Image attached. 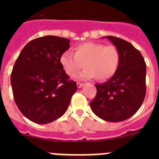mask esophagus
Wrapping results in <instances>:
<instances>
[{"instance_id":"1","label":"esophagus","mask_w":159,"mask_h":159,"mask_svg":"<svg viewBox=\"0 0 159 159\" xmlns=\"http://www.w3.org/2000/svg\"><path fill=\"white\" fill-rule=\"evenodd\" d=\"M84 85V84H82V83H77V87H78V88H82Z\"/></svg>"}]
</instances>
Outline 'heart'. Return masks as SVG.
<instances>
[{
	"label": "heart",
	"instance_id": "b5f03b06",
	"mask_svg": "<svg viewBox=\"0 0 159 159\" xmlns=\"http://www.w3.org/2000/svg\"><path fill=\"white\" fill-rule=\"evenodd\" d=\"M60 62L68 76H74L83 67L85 69L78 75L80 80L96 78L104 81L113 76L119 64V53L113 45L86 42L75 46L74 55L65 52Z\"/></svg>",
	"mask_w": 159,
	"mask_h": 159
}]
</instances>
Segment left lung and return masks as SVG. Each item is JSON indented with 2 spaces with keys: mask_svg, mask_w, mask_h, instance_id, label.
<instances>
[{
  "mask_svg": "<svg viewBox=\"0 0 159 159\" xmlns=\"http://www.w3.org/2000/svg\"><path fill=\"white\" fill-rule=\"evenodd\" d=\"M119 53V64L113 76L95 84L97 93L90 102L92 111L105 121L121 122L136 113L146 95L147 66L140 52L120 38L103 36Z\"/></svg>",
  "mask_w": 159,
  "mask_h": 159,
  "instance_id": "obj_1",
  "label": "left lung"
}]
</instances>
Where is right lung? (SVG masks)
Listing matches in <instances>:
<instances>
[{
    "label": "right lung",
    "mask_w": 159,
    "mask_h": 159,
    "mask_svg": "<svg viewBox=\"0 0 159 159\" xmlns=\"http://www.w3.org/2000/svg\"><path fill=\"white\" fill-rule=\"evenodd\" d=\"M70 40L45 36L31 40L20 53L11 74L14 100L25 117L46 124L65 113L76 83L70 80L60 62Z\"/></svg>",
    "instance_id": "1"
}]
</instances>
